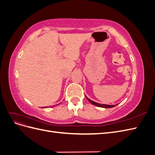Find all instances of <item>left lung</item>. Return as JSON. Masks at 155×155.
Here are the masks:
<instances>
[{
    "instance_id": "left-lung-1",
    "label": "left lung",
    "mask_w": 155,
    "mask_h": 155,
    "mask_svg": "<svg viewBox=\"0 0 155 155\" xmlns=\"http://www.w3.org/2000/svg\"><path fill=\"white\" fill-rule=\"evenodd\" d=\"M86 97H87V99L88 100V101H90L92 104L94 105H96V106H97V107H103V108H112V107H115L116 105H105V104H98V103H96V102H95V101H93L91 100L90 99H88V98L87 96H86Z\"/></svg>"
}]
</instances>
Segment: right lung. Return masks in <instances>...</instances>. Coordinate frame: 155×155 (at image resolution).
Segmentation results:
<instances>
[{
	"mask_svg": "<svg viewBox=\"0 0 155 155\" xmlns=\"http://www.w3.org/2000/svg\"><path fill=\"white\" fill-rule=\"evenodd\" d=\"M43 108H46V107H43Z\"/></svg>",
	"mask_w": 155,
	"mask_h": 155,
	"instance_id": "obj_1",
	"label": "right lung"
}]
</instances>
